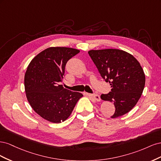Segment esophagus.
Wrapping results in <instances>:
<instances>
[{"label": "esophagus", "instance_id": "obj_1", "mask_svg": "<svg viewBox=\"0 0 161 161\" xmlns=\"http://www.w3.org/2000/svg\"><path fill=\"white\" fill-rule=\"evenodd\" d=\"M89 97L96 101H100V96L98 94H91L89 95Z\"/></svg>", "mask_w": 161, "mask_h": 161}]
</instances>
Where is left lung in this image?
I'll return each instance as SVG.
<instances>
[{"label": "left lung", "instance_id": "8db88e82", "mask_svg": "<svg viewBox=\"0 0 161 161\" xmlns=\"http://www.w3.org/2000/svg\"><path fill=\"white\" fill-rule=\"evenodd\" d=\"M101 76L111 89L101 99L113 102L115 111L111 118L123 115L138 103L145 86V75L139 62L130 53L118 49L88 52Z\"/></svg>", "mask_w": 161, "mask_h": 161}]
</instances>
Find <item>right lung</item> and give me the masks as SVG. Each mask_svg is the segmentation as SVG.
<instances>
[{"instance_id":"right-lung-1","label":"right lung","mask_w":161,"mask_h":161,"mask_svg":"<svg viewBox=\"0 0 161 161\" xmlns=\"http://www.w3.org/2000/svg\"><path fill=\"white\" fill-rule=\"evenodd\" d=\"M79 52L71 47H48L38 53L27 67L24 79L27 99L33 109L50 122L67 119L83 96L60 85L67 62Z\"/></svg>"}]
</instances>
